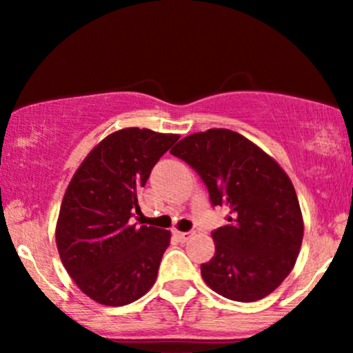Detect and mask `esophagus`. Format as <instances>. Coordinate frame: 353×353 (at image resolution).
<instances>
[{
	"instance_id": "obj_1",
	"label": "esophagus",
	"mask_w": 353,
	"mask_h": 353,
	"mask_svg": "<svg viewBox=\"0 0 353 353\" xmlns=\"http://www.w3.org/2000/svg\"><path fill=\"white\" fill-rule=\"evenodd\" d=\"M176 236H178V239L181 241V243H186V241L191 238V233H183V231H176Z\"/></svg>"
}]
</instances>
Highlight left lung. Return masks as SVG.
I'll return each instance as SVG.
<instances>
[{
    "mask_svg": "<svg viewBox=\"0 0 353 353\" xmlns=\"http://www.w3.org/2000/svg\"><path fill=\"white\" fill-rule=\"evenodd\" d=\"M199 173L212 205H226L228 225L212 233L215 255L201 265L207 286L236 302L272 294L292 272L303 219L291 178L243 134L210 128L170 149Z\"/></svg>",
    "mask_w": 353,
    "mask_h": 353,
    "instance_id": "8db88e82",
    "label": "left lung"
}]
</instances>
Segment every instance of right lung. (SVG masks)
<instances>
[{"label":"right lung","instance_id":"1","mask_svg":"<svg viewBox=\"0 0 353 353\" xmlns=\"http://www.w3.org/2000/svg\"><path fill=\"white\" fill-rule=\"evenodd\" d=\"M180 134L122 128L91 149L67 186L56 223L62 265L80 291L108 307L154 286L170 231L130 225L138 192Z\"/></svg>","mask_w":353,"mask_h":353}]
</instances>
